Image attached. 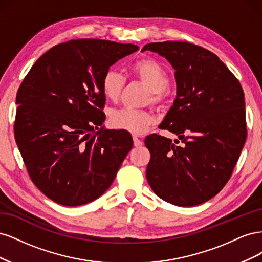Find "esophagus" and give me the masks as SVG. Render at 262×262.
<instances>
[{
	"label": "esophagus",
	"instance_id": "34e87169",
	"mask_svg": "<svg viewBox=\"0 0 262 262\" xmlns=\"http://www.w3.org/2000/svg\"><path fill=\"white\" fill-rule=\"evenodd\" d=\"M133 143H134V146H141L143 144V141L140 140L137 136H133Z\"/></svg>",
	"mask_w": 262,
	"mask_h": 262
}]
</instances>
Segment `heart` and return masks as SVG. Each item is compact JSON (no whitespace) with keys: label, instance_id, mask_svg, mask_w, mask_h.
I'll list each match as a JSON object with an SVG mask.
<instances>
[{"label":"heart","instance_id":"1","mask_svg":"<svg viewBox=\"0 0 262 262\" xmlns=\"http://www.w3.org/2000/svg\"><path fill=\"white\" fill-rule=\"evenodd\" d=\"M130 74L145 83L150 89L149 101L162 105L166 100V89L169 84V76L165 69L153 59L138 60L129 68ZM125 84L122 74L116 70L106 71L101 78V90L105 96L112 101L120 97ZM154 117L145 110L122 108L116 110L110 116V124L115 129L124 130L134 134L143 133L154 122Z\"/></svg>","mask_w":262,"mask_h":262}]
</instances>
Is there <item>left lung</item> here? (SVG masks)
Wrapping results in <instances>:
<instances>
[{
    "label": "left lung",
    "instance_id": "left-lung-1",
    "mask_svg": "<svg viewBox=\"0 0 262 262\" xmlns=\"http://www.w3.org/2000/svg\"><path fill=\"white\" fill-rule=\"evenodd\" d=\"M145 50L175 69L177 96L160 128L179 139L145 138L148 185L178 207L204 203L231 178L247 138L242 85L217 55L200 46L164 41L147 43Z\"/></svg>",
    "mask_w": 262,
    "mask_h": 262
}]
</instances>
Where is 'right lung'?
Returning a JSON list of instances; mask_svg holds the SVG:
<instances>
[{
  "label": "right lung",
  "instance_id": "1",
  "mask_svg": "<svg viewBox=\"0 0 262 262\" xmlns=\"http://www.w3.org/2000/svg\"><path fill=\"white\" fill-rule=\"evenodd\" d=\"M132 43L76 39L52 47L24 78L14 134L30 179L52 201L77 207L113 184L133 142L105 130L101 78Z\"/></svg>",
  "mask_w": 262,
  "mask_h": 262
}]
</instances>
